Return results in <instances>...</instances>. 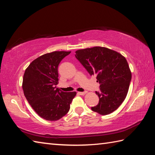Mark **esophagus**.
Instances as JSON below:
<instances>
[{
  "mask_svg": "<svg viewBox=\"0 0 155 155\" xmlns=\"http://www.w3.org/2000/svg\"><path fill=\"white\" fill-rule=\"evenodd\" d=\"M86 93H87L86 91H85V92H78V94H80V95H84Z\"/></svg>",
  "mask_w": 155,
  "mask_h": 155,
  "instance_id": "1",
  "label": "esophagus"
}]
</instances>
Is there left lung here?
I'll use <instances>...</instances> for the list:
<instances>
[{"mask_svg": "<svg viewBox=\"0 0 155 155\" xmlns=\"http://www.w3.org/2000/svg\"><path fill=\"white\" fill-rule=\"evenodd\" d=\"M75 57L90 75L97 77L100 91L95 93L99 97L92 110L102 115L113 113L123 103L128 93L131 72L123 55L109 48L94 47L78 50Z\"/></svg>", "mask_w": 155, "mask_h": 155, "instance_id": "left-lung-1", "label": "left lung"}]
</instances>
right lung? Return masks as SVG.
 <instances>
[{
    "instance_id": "1",
    "label": "right lung",
    "mask_w": 155,
    "mask_h": 155,
    "mask_svg": "<svg viewBox=\"0 0 155 155\" xmlns=\"http://www.w3.org/2000/svg\"><path fill=\"white\" fill-rule=\"evenodd\" d=\"M71 51H54L36 58L26 69L22 81L24 94L32 108L45 120L54 121L67 114L76 92L66 93L57 87L58 67Z\"/></svg>"
}]
</instances>
